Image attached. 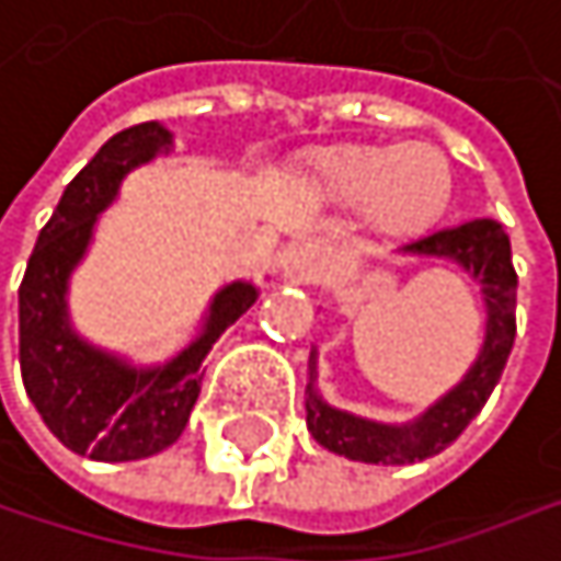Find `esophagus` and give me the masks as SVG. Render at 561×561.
Masks as SVG:
<instances>
[{
  "mask_svg": "<svg viewBox=\"0 0 561 561\" xmlns=\"http://www.w3.org/2000/svg\"><path fill=\"white\" fill-rule=\"evenodd\" d=\"M325 272V249L319 242H296L286 252V275L296 278V283H312Z\"/></svg>",
  "mask_w": 561,
  "mask_h": 561,
  "instance_id": "34e87169",
  "label": "esophagus"
}]
</instances>
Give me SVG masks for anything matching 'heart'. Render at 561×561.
<instances>
[{
	"instance_id": "b5f03b06",
	"label": "heart",
	"mask_w": 561,
	"mask_h": 561,
	"mask_svg": "<svg viewBox=\"0 0 561 561\" xmlns=\"http://www.w3.org/2000/svg\"><path fill=\"white\" fill-rule=\"evenodd\" d=\"M316 173L332 199L368 206L371 219L398 236L431 229L454 196L450 163L431 144L335 150Z\"/></svg>"
}]
</instances>
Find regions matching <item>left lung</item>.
I'll return each instance as SVG.
<instances>
[{
    "instance_id": "1",
    "label": "left lung",
    "mask_w": 561,
    "mask_h": 561,
    "mask_svg": "<svg viewBox=\"0 0 561 561\" xmlns=\"http://www.w3.org/2000/svg\"><path fill=\"white\" fill-rule=\"evenodd\" d=\"M398 252L454 259L473 278H480L483 302H486V339H483L477 362L463 375V381L454 385L437 404H431L421 417L408 424H378V421L332 408L316 391L319 355L312 352L309 358L312 378L306 388L309 434L332 454H342L362 463H385V467L417 463L450 447L467 431V424L483 411L486 398L493 394L506 368V358L516 339V268H513L510 236L496 219H470L450 229H437L431 236H421L401 245Z\"/></svg>"
}]
</instances>
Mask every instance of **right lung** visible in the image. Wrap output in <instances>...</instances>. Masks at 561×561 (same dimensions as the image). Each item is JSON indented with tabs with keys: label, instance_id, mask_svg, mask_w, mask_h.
Listing matches in <instances>:
<instances>
[{
	"label": "right lung",
	"instance_id": "obj_1",
	"mask_svg": "<svg viewBox=\"0 0 561 561\" xmlns=\"http://www.w3.org/2000/svg\"><path fill=\"white\" fill-rule=\"evenodd\" d=\"M170 147L173 134L157 121L114 134L65 186L19 286V368L25 394L68 450L104 463L153 457L183 434L199 398L203 358L259 299V289L242 278L222 286L209 302L199 335L167 365L153 368H137L94 348L71 329L68 278L88 252L98 216L134 167L170 153Z\"/></svg>",
	"mask_w": 561,
	"mask_h": 561
}]
</instances>
